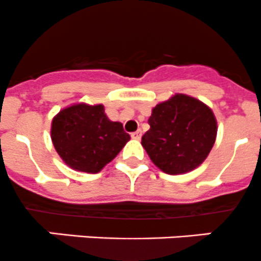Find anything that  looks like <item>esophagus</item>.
Instances as JSON below:
<instances>
[{
	"label": "esophagus",
	"mask_w": 261,
	"mask_h": 261,
	"mask_svg": "<svg viewBox=\"0 0 261 261\" xmlns=\"http://www.w3.org/2000/svg\"><path fill=\"white\" fill-rule=\"evenodd\" d=\"M130 136H132V138H133V139H141V137H142V130L138 129V130L133 132V133H132Z\"/></svg>",
	"instance_id": "obj_1"
}]
</instances>
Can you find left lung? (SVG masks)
Returning a JSON list of instances; mask_svg holds the SVG:
<instances>
[{
    "label": "left lung",
    "instance_id": "left-lung-1",
    "mask_svg": "<svg viewBox=\"0 0 261 261\" xmlns=\"http://www.w3.org/2000/svg\"><path fill=\"white\" fill-rule=\"evenodd\" d=\"M142 146L161 171L179 175L199 166L217 137V120L210 107L195 97L175 94L152 109Z\"/></svg>",
    "mask_w": 261,
    "mask_h": 261
}]
</instances>
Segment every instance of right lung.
I'll list each match as a JSON object with an SVG mask.
<instances>
[{"label": "right lung", "instance_id": "add662e5", "mask_svg": "<svg viewBox=\"0 0 261 261\" xmlns=\"http://www.w3.org/2000/svg\"><path fill=\"white\" fill-rule=\"evenodd\" d=\"M50 137L64 164L77 171L96 174L115 159L130 139L119 122H112L104 107L74 104L51 122Z\"/></svg>", "mask_w": 261, "mask_h": 261}]
</instances>
